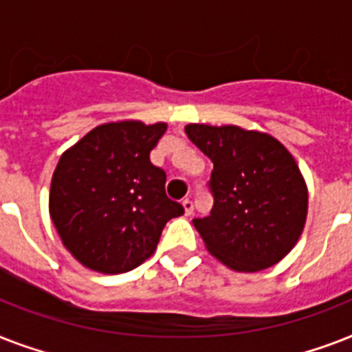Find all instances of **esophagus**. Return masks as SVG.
Listing matches in <instances>:
<instances>
[{"instance_id":"obj_1","label":"esophagus","mask_w":352,"mask_h":352,"mask_svg":"<svg viewBox=\"0 0 352 352\" xmlns=\"http://www.w3.org/2000/svg\"><path fill=\"white\" fill-rule=\"evenodd\" d=\"M182 208H184V215L193 214V203L190 199H184V201H182Z\"/></svg>"}]
</instances>
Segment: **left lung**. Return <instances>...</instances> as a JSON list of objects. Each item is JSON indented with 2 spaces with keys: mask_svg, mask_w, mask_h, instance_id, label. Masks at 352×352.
<instances>
[{
  "mask_svg": "<svg viewBox=\"0 0 352 352\" xmlns=\"http://www.w3.org/2000/svg\"><path fill=\"white\" fill-rule=\"evenodd\" d=\"M188 138L214 162L208 217L193 219L206 250L235 272L279 263L300 241L309 212L305 177L278 138L241 126L188 124Z\"/></svg>",
  "mask_w": 352,
  "mask_h": 352,
  "instance_id": "1",
  "label": "left lung"
}]
</instances>
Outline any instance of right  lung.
I'll return each mask as SVG.
<instances>
[{
  "label": "right lung",
  "instance_id": "add662e5",
  "mask_svg": "<svg viewBox=\"0 0 352 352\" xmlns=\"http://www.w3.org/2000/svg\"><path fill=\"white\" fill-rule=\"evenodd\" d=\"M166 129V122H106L58 160L49 215L63 246L85 268H137L155 254L166 223L184 214L166 197V173L149 160Z\"/></svg>",
  "mask_w": 352,
  "mask_h": 352
}]
</instances>
